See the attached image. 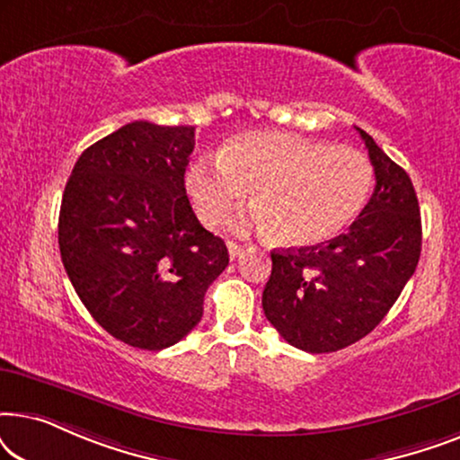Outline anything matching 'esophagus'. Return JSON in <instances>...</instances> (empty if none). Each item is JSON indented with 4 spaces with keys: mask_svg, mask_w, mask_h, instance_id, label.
I'll list each match as a JSON object with an SVG mask.
<instances>
[{
    "mask_svg": "<svg viewBox=\"0 0 460 460\" xmlns=\"http://www.w3.org/2000/svg\"><path fill=\"white\" fill-rule=\"evenodd\" d=\"M249 247L247 244H238V243H228V253H230V260H236V257H241L244 251Z\"/></svg>",
    "mask_w": 460,
    "mask_h": 460,
    "instance_id": "1",
    "label": "esophagus"
}]
</instances>
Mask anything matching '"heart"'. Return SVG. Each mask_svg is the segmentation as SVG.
<instances>
[{
    "mask_svg": "<svg viewBox=\"0 0 460 460\" xmlns=\"http://www.w3.org/2000/svg\"><path fill=\"white\" fill-rule=\"evenodd\" d=\"M375 167L367 155L285 131H247L222 153L200 155L186 173L194 211L207 226L224 222L249 192L255 207L241 228L279 232L291 247L341 234L367 207Z\"/></svg>",
    "mask_w": 460,
    "mask_h": 460,
    "instance_id": "heart-1",
    "label": "heart"
}]
</instances>
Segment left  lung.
<instances>
[{"label":"left lung","instance_id":"obj_1","mask_svg":"<svg viewBox=\"0 0 460 460\" xmlns=\"http://www.w3.org/2000/svg\"><path fill=\"white\" fill-rule=\"evenodd\" d=\"M375 167V192L345 234L272 251L263 314L293 348L329 354L367 337L392 310L420 257V211L408 173L356 128Z\"/></svg>","mask_w":460,"mask_h":460}]
</instances>
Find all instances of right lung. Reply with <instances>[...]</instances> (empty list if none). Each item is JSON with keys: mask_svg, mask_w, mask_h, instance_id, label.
Listing matches in <instances>:
<instances>
[{"mask_svg": "<svg viewBox=\"0 0 460 460\" xmlns=\"http://www.w3.org/2000/svg\"><path fill=\"white\" fill-rule=\"evenodd\" d=\"M192 148L190 125L128 123L81 153L62 194L68 280L93 320L131 348L156 351L184 339L230 261L186 197Z\"/></svg>", "mask_w": 460, "mask_h": 460, "instance_id": "obj_1", "label": "right lung"}]
</instances>
